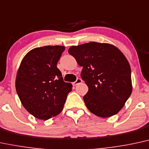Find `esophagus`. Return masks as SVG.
Returning <instances> with one entry per match:
<instances>
[{"label": "esophagus", "instance_id": "34e87169", "mask_svg": "<svg viewBox=\"0 0 149 149\" xmlns=\"http://www.w3.org/2000/svg\"><path fill=\"white\" fill-rule=\"evenodd\" d=\"M82 82V79H80V78H77V80H76V81H75L74 82H73V85H78V84H80V83H81V82Z\"/></svg>", "mask_w": 149, "mask_h": 149}]
</instances>
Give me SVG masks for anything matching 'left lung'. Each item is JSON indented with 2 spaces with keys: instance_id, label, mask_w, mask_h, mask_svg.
Wrapping results in <instances>:
<instances>
[{
  "instance_id": "obj_1",
  "label": "left lung",
  "mask_w": 149,
  "mask_h": 149,
  "mask_svg": "<svg viewBox=\"0 0 149 149\" xmlns=\"http://www.w3.org/2000/svg\"><path fill=\"white\" fill-rule=\"evenodd\" d=\"M69 53L82 67L88 110L103 118L117 114L132 93L131 69L124 55L112 44L97 42L71 46Z\"/></svg>"
}]
</instances>
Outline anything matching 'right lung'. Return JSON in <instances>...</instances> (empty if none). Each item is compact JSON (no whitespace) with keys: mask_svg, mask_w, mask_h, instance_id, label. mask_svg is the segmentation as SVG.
Returning a JSON list of instances; mask_svg holds the SVG:
<instances>
[{"mask_svg":"<svg viewBox=\"0 0 149 149\" xmlns=\"http://www.w3.org/2000/svg\"><path fill=\"white\" fill-rule=\"evenodd\" d=\"M64 49L62 46L34 48L21 62L16 89L23 107L37 119L47 120L60 114L72 89L57 67Z\"/></svg>","mask_w":149,"mask_h":149,"instance_id":"1","label":"right lung"}]
</instances>
